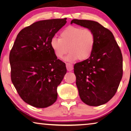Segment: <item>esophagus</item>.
<instances>
[{
	"label": "esophagus",
	"instance_id": "esophagus-1",
	"mask_svg": "<svg viewBox=\"0 0 131 131\" xmlns=\"http://www.w3.org/2000/svg\"><path fill=\"white\" fill-rule=\"evenodd\" d=\"M66 66L68 71H72L73 69V66L72 64L69 63H66Z\"/></svg>",
	"mask_w": 131,
	"mask_h": 131
}]
</instances>
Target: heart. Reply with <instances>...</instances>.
Masks as SVG:
<instances>
[{
  "instance_id": "b5f03b06",
  "label": "heart",
  "mask_w": 131,
  "mask_h": 131,
  "mask_svg": "<svg viewBox=\"0 0 131 131\" xmlns=\"http://www.w3.org/2000/svg\"><path fill=\"white\" fill-rule=\"evenodd\" d=\"M95 44L94 35L89 28L69 26L60 34V38L53 37L50 46L56 56L62 59L70 51L65 60H85L91 56Z\"/></svg>"
}]
</instances>
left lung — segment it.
Returning <instances> with one entry per match:
<instances>
[{"label": "left lung", "instance_id": "8db88e82", "mask_svg": "<svg viewBox=\"0 0 131 131\" xmlns=\"http://www.w3.org/2000/svg\"><path fill=\"white\" fill-rule=\"evenodd\" d=\"M72 23L89 28L95 37L91 56L74 66L80 99L90 106L103 105L115 94L122 78V52L112 32L99 23L73 19Z\"/></svg>", "mask_w": 131, "mask_h": 131}]
</instances>
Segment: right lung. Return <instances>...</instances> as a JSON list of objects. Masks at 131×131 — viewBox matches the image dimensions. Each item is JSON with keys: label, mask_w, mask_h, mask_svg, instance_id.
I'll use <instances>...</instances> for the list:
<instances>
[{"label": "right lung", "mask_w": 131, "mask_h": 131, "mask_svg": "<svg viewBox=\"0 0 131 131\" xmlns=\"http://www.w3.org/2000/svg\"><path fill=\"white\" fill-rule=\"evenodd\" d=\"M67 18L40 20L19 32L9 53L12 82L23 101L46 108L57 99V87L66 73L50 41Z\"/></svg>", "instance_id": "add662e5"}]
</instances>
